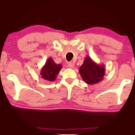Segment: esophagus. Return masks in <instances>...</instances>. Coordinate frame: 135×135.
Instances as JSON below:
<instances>
[{"label": "esophagus", "mask_w": 135, "mask_h": 135, "mask_svg": "<svg viewBox=\"0 0 135 135\" xmlns=\"http://www.w3.org/2000/svg\"><path fill=\"white\" fill-rule=\"evenodd\" d=\"M74 66L75 65L72 62H69V64H68V66L70 69H73V68H74Z\"/></svg>", "instance_id": "1"}]
</instances>
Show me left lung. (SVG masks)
Segmentation results:
<instances>
[{
  "label": "left lung",
  "mask_w": 135,
  "mask_h": 135,
  "mask_svg": "<svg viewBox=\"0 0 135 135\" xmlns=\"http://www.w3.org/2000/svg\"><path fill=\"white\" fill-rule=\"evenodd\" d=\"M79 72L83 81L88 85H93L103 80L105 75V65L97 64L90 57H85Z\"/></svg>",
  "instance_id": "8db88e82"
}]
</instances>
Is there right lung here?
Wrapping results in <instances>:
<instances>
[{
	"mask_svg": "<svg viewBox=\"0 0 135 135\" xmlns=\"http://www.w3.org/2000/svg\"><path fill=\"white\" fill-rule=\"evenodd\" d=\"M61 64H57L52 58L47 59V62L40 70V75L43 79L47 81H54L57 78V76L62 69Z\"/></svg>",
	"mask_w": 135,
	"mask_h": 135,
	"instance_id": "obj_1",
	"label": "right lung"
}]
</instances>
